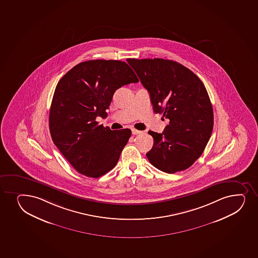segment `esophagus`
<instances>
[{
  "label": "esophagus",
  "mask_w": 258,
  "mask_h": 258,
  "mask_svg": "<svg viewBox=\"0 0 258 258\" xmlns=\"http://www.w3.org/2000/svg\"><path fill=\"white\" fill-rule=\"evenodd\" d=\"M142 133V131H137V130H135V128H133V130H132V134H133V135H139V134Z\"/></svg>",
  "instance_id": "1"
}]
</instances>
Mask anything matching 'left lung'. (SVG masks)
Returning <instances> with one entry per match:
<instances>
[{"label": "left lung", "instance_id": "8db88e82", "mask_svg": "<svg viewBox=\"0 0 258 258\" xmlns=\"http://www.w3.org/2000/svg\"><path fill=\"white\" fill-rule=\"evenodd\" d=\"M148 90L154 112L170 120L162 134L148 131L154 146L147 153L160 171H184L202 155L214 127V111L205 86L182 64L161 58L127 59Z\"/></svg>", "mask_w": 258, "mask_h": 258}]
</instances>
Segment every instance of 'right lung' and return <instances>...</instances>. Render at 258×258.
<instances>
[{
  "label": "right lung",
  "instance_id": "obj_1",
  "mask_svg": "<svg viewBox=\"0 0 258 258\" xmlns=\"http://www.w3.org/2000/svg\"><path fill=\"white\" fill-rule=\"evenodd\" d=\"M138 81L125 61L91 60L77 64L58 82L49 110V132L80 173L97 178L115 167L131 131H111L96 118L107 116L116 90Z\"/></svg>",
  "mask_w": 258,
  "mask_h": 258
}]
</instances>
